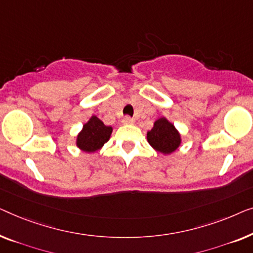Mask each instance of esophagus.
<instances>
[{"label":"esophagus","instance_id":"1","mask_svg":"<svg viewBox=\"0 0 253 253\" xmlns=\"http://www.w3.org/2000/svg\"><path fill=\"white\" fill-rule=\"evenodd\" d=\"M123 124L124 125H131V124H134V119L130 118V117H125L123 119Z\"/></svg>","mask_w":253,"mask_h":253}]
</instances>
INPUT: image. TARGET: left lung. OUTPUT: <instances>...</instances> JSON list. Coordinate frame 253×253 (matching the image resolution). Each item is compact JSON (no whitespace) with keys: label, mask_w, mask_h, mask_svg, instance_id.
<instances>
[{"label":"left lung","mask_w":253,"mask_h":253,"mask_svg":"<svg viewBox=\"0 0 253 253\" xmlns=\"http://www.w3.org/2000/svg\"><path fill=\"white\" fill-rule=\"evenodd\" d=\"M149 144L156 151L164 155H169L176 150L181 144L180 133L172 123L166 118L156 120L154 127L147 133Z\"/></svg>","instance_id":"obj_1"}]
</instances>
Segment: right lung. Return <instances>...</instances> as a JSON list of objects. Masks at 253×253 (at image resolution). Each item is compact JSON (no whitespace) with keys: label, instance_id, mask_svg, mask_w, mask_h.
<instances>
[{"label":"right lung","instance_id":"1","mask_svg":"<svg viewBox=\"0 0 253 253\" xmlns=\"http://www.w3.org/2000/svg\"><path fill=\"white\" fill-rule=\"evenodd\" d=\"M112 133L111 126H105L102 120L92 116L84 124L77 136V147L84 152H95L109 141Z\"/></svg>","mask_w":253,"mask_h":253}]
</instances>
